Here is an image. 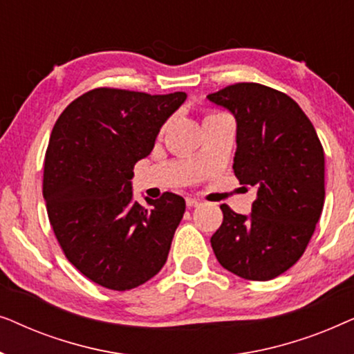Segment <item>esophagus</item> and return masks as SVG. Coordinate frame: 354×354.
I'll return each instance as SVG.
<instances>
[{"label": "esophagus", "instance_id": "esophagus-1", "mask_svg": "<svg viewBox=\"0 0 354 354\" xmlns=\"http://www.w3.org/2000/svg\"><path fill=\"white\" fill-rule=\"evenodd\" d=\"M198 205H200V200H196V198H192V196L187 198V206L188 207H196Z\"/></svg>", "mask_w": 354, "mask_h": 354}]
</instances>
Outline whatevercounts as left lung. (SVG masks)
<instances>
[{
  "label": "left lung",
  "mask_w": 354,
  "mask_h": 354,
  "mask_svg": "<svg viewBox=\"0 0 354 354\" xmlns=\"http://www.w3.org/2000/svg\"><path fill=\"white\" fill-rule=\"evenodd\" d=\"M207 100L236 120L234 172L256 188L251 214L222 205L211 246L222 268L246 280L275 279L306 250L324 207V148L297 101L270 86L243 82Z\"/></svg>",
  "instance_id": "left-lung-1"
}]
</instances>
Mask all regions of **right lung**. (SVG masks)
<instances>
[{
  "label": "right lung",
  "mask_w": 354,
  "mask_h": 354,
  "mask_svg": "<svg viewBox=\"0 0 354 354\" xmlns=\"http://www.w3.org/2000/svg\"><path fill=\"white\" fill-rule=\"evenodd\" d=\"M185 100L183 91L95 88L56 120L43 171L48 217L66 258L101 287L135 288L166 264L185 200L166 192L142 206L130 180Z\"/></svg>",
  "instance_id": "obj_1"
}]
</instances>
